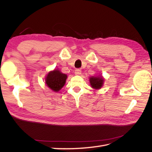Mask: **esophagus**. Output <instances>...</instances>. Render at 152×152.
Returning <instances> with one entry per match:
<instances>
[{
    "mask_svg": "<svg viewBox=\"0 0 152 152\" xmlns=\"http://www.w3.org/2000/svg\"><path fill=\"white\" fill-rule=\"evenodd\" d=\"M81 70H80V69H76V70H75V74L76 75H80L81 74Z\"/></svg>",
    "mask_w": 152,
    "mask_h": 152,
    "instance_id": "1",
    "label": "esophagus"
}]
</instances>
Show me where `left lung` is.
<instances>
[{"mask_svg":"<svg viewBox=\"0 0 152 152\" xmlns=\"http://www.w3.org/2000/svg\"><path fill=\"white\" fill-rule=\"evenodd\" d=\"M104 78L102 75L92 76L89 78L90 85L91 87L95 89H99L102 88L104 84Z\"/></svg>","mask_w":152,"mask_h":152,"instance_id":"obj_1","label":"left lung"}]
</instances>
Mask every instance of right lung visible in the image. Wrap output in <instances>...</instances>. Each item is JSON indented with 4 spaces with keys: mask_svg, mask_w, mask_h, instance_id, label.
Wrapping results in <instances>:
<instances>
[{
    "mask_svg": "<svg viewBox=\"0 0 152 152\" xmlns=\"http://www.w3.org/2000/svg\"><path fill=\"white\" fill-rule=\"evenodd\" d=\"M66 79L67 75L57 68L48 72L45 78V83L49 88L58 93L65 86Z\"/></svg>",
    "mask_w": 152,
    "mask_h": 152,
    "instance_id": "1",
    "label": "right lung"
}]
</instances>
